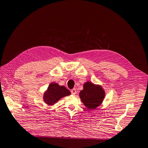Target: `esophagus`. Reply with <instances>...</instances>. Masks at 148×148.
I'll return each instance as SVG.
<instances>
[{
    "label": "esophagus",
    "instance_id": "1",
    "mask_svg": "<svg viewBox=\"0 0 148 148\" xmlns=\"http://www.w3.org/2000/svg\"><path fill=\"white\" fill-rule=\"evenodd\" d=\"M71 93L73 95H75L76 93H77V90H76V89L73 88V89H71Z\"/></svg>",
    "mask_w": 148,
    "mask_h": 148
}]
</instances>
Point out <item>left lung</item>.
<instances>
[{
    "label": "left lung",
    "instance_id": "8db88e82",
    "mask_svg": "<svg viewBox=\"0 0 148 148\" xmlns=\"http://www.w3.org/2000/svg\"><path fill=\"white\" fill-rule=\"evenodd\" d=\"M79 97L87 108L95 109L99 106L105 97V92L99 85L86 82L83 85V89L80 91Z\"/></svg>",
    "mask_w": 148,
    "mask_h": 148
}]
</instances>
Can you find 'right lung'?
Instances as JSON below:
<instances>
[{"label": "right lung", "instance_id": "right-lung-1", "mask_svg": "<svg viewBox=\"0 0 148 148\" xmlns=\"http://www.w3.org/2000/svg\"><path fill=\"white\" fill-rule=\"evenodd\" d=\"M70 95V92L65 86H59L56 83L49 84L47 91L44 92L43 99L48 105H53L61 98Z\"/></svg>", "mask_w": 148, "mask_h": 148}]
</instances>
